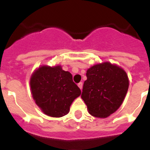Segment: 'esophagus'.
<instances>
[{
    "label": "esophagus",
    "instance_id": "34e87169",
    "mask_svg": "<svg viewBox=\"0 0 150 150\" xmlns=\"http://www.w3.org/2000/svg\"><path fill=\"white\" fill-rule=\"evenodd\" d=\"M83 83H79V84H78V86L80 88V90H82V89H83Z\"/></svg>",
    "mask_w": 150,
    "mask_h": 150
}]
</instances>
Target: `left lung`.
Segmentation results:
<instances>
[{
	"instance_id": "1",
	"label": "left lung",
	"mask_w": 150,
	"mask_h": 150,
	"mask_svg": "<svg viewBox=\"0 0 150 150\" xmlns=\"http://www.w3.org/2000/svg\"><path fill=\"white\" fill-rule=\"evenodd\" d=\"M81 98L89 113L106 118L122 105L129 86L127 75L123 68L109 62L96 64L86 71Z\"/></svg>"
}]
</instances>
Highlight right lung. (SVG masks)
<instances>
[{"label": "right lung", "mask_w": 150, "mask_h": 150, "mask_svg": "<svg viewBox=\"0 0 150 150\" xmlns=\"http://www.w3.org/2000/svg\"><path fill=\"white\" fill-rule=\"evenodd\" d=\"M30 85L34 100L47 116L61 117L69 112L73 100L81 90L69 71L60 66H42L30 77Z\"/></svg>", "instance_id": "add662e5"}]
</instances>
